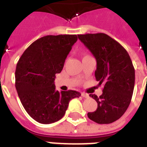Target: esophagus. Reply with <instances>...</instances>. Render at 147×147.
I'll list each match as a JSON object with an SVG mask.
<instances>
[{"mask_svg": "<svg viewBox=\"0 0 147 147\" xmlns=\"http://www.w3.org/2000/svg\"><path fill=\"white\" fill-rule=\"evenodd\" d=\"M82 96L83 98H89V96H88V94H85V93H82Z\"/></svg>", "mask_w": 147, "mask_h": 147, "instance_id": "1", "label": "esophagus"}]
</instances>
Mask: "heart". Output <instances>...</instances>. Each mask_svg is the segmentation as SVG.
I'll use <instances>...</instances> for the list:
<instances>
[{
    "label": "heart",
    "mask_w": 147,
    "mask_h": 147,
    "mask_svg": "<svg viewBox=\"0 0 147 147\" xmlns=\"http://www.w3.org/2000/svg\"><path fill=\"white\" fill-rule=\"evenodd\" d=\"M85 56H86V55H85Z\"/></svg>",
    "instance_id": "obj_1"
}]
</instances>
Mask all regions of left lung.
I'll list each match as a JSON object with an SVG mask.
<instances>
[{"label":"left lung","instance_id":"obj_1","mask_svg":"<svg viewBox=\"0 0 147 147\" xmlns=\"http://www.w3.org/2000/svg\"><path fill=\"white\" fill-rule=\"evenodd\" d=\"M97 62L94 72L98 85H103L99 98L90 94L98 103L88 118L98 123H111L118 120L127 109L132 98L135 70L128 53L116 40L105 33L78 35Z\"/></svg>","mask_w":147,"mask_h":147}]
</instances>
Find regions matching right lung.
<instances>
[{
	"label": "right lung",
	"instance_id": "add662e5",
	"mask_svg": "<svg viewBox=\"0 0 147 147\" xmlns=\"http://www.w3.org/2000/svg\"><path fill=\"white\" fill-rule=\"evenodd\" d=\"M76 35L46 36L33 42L24 51L17 64L15 86L28 114L40 123L59 121L70 100L79 98L76 91L59 92L54 84L60 73Z\"/></svg>",
	"mask_w": 147,
	"mask_h": 147
}]
</instances>
